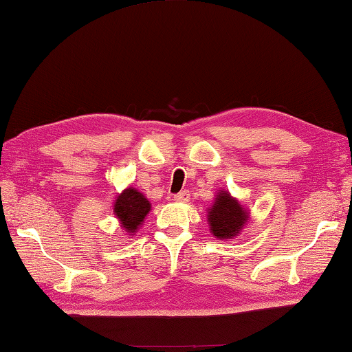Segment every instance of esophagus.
Instances as JSON below:
<instances>
[{
    "label": "esophagus",
    "mask_w": 352,
    "mask_h": 352,
    "mask_svg": "<svg viewBox=\"0 0 352 352\" xmlns=\"http://www.w3.org/2000/svg\"><path fill=\"white\" fill-rule=\"evenodd\" d=\"M189 197H190L189 190H182L180 194H175L174 195V199H175L177 203H186V201H189Z\"/></svg>",
    "instance_id": "1"
}]
</instances>
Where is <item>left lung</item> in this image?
<instances>
[{
	"label": "left lung",
	"mask_w": 352,
	"mask_h": 352,
	"mask_svg": "<svg viewBox=\"0 0 352 352\" xmlns=\"http://www.w3.org/2000/svg\"><path fill=\"white\" fill-rule=\"evenodd\" d=\"M250 212L229 190H218L208 209L209 230L219 241L235 239L249 223Z\"/></svg>",
	"instance_id": "left-lung-1"
}]
</instances>
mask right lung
Instances as JSON below:
<instances>
[{
	"label": "right lung",
	"mask_w": 352,
	"mask_h": 352,
	"mask_svg": "<svg viewBox=\"0 0 352 352\" xmlns=\"http://www.w3.org/2000/svg\"><path fill=\"white\" fill-rule=\"evenodd\" d=\"M151 210V203L139 189L126 188L116 197L113 212L126 235H134Z\"/></svg>",
	"instance_id": "add662e5"
}]
</instances>
